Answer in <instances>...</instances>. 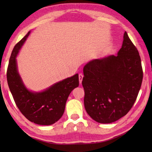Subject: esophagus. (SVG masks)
<instances>
[{
  "label": "esophagus",
  "mask_w": 152,
  "mask_h": 152,
  "mask_svg": "<svg viewBox=\"0 0 152 152\" xmlns=\"http://www.w3.org/2000/svg\"><path fill=\"white\" fill-rule=\"evenodd\" d=\"M83 77H84L83 74H82V73H79V79L80 84L82 83V79H83Z\"/></svg>",
  "instance_id": "esophagus-1"
}]
</instances>
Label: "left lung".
<instances>
[{"label": "left lung", "mask_w": 152, "mask_h": 152, "mask_svg": "<svg viewBox=\"0 0 152 152\" xmlns=\"http://www.w3.org/2000/svg\"><path fill=\"white\" fill-rule=\"evenodd\" d=\"M84 107L93 120L112 123L129 112L138 95L143 72L138 50L126 31L118 55L91 61L84 67Z\"/></svg>", "instance_id": "left-lung-1"}]
</instances>
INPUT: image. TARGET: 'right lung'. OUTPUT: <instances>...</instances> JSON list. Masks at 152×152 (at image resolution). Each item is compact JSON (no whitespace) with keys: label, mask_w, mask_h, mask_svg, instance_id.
Wrapping results in <instances>:
<instances>
[{"label":"right lung","mask_w":152,"mask_h":152,"mask_svg":"<svg viewBox=\"0 0 152 152\" xmlns=\"http://www.w3.org/2000/svg\"><path fill=\"white\" fill-rule=\"evenodd\" d=\"M30 33L28 32L12 50L7 70V84L21 113L32 122L49 126L62 117L69 94L79 86V75L67 78L41 93H32L27 89L18 72L16 57Z\"/></svg>","instance_id":"1"}]
</instances>
